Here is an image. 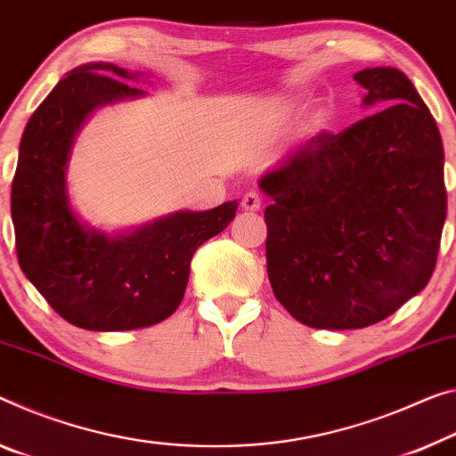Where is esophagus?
I'll return each mask as SVG.
<instances>
[{"instance_id": "1", "label": "esophagus", "mask_w": 456, "mask_h": 456, "mask_svg": "<svg viewBox=\"0 0 456 456\" xmlns=\"http://www.w3.org/2000/svg\"><path fill=\"white\" fill-rule=\"evenodd\" d=\"M241 208H243V211H259V208H262V197H259L257 192L243 194Z\"/></svg>"}]
</instances>
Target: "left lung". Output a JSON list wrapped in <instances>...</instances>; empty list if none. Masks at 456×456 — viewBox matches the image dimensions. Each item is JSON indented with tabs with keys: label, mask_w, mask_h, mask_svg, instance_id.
Segmentation results:
<instances>
[{
	"label": "left lung",
	"mask_w": 456,
	"mask_h": 456,
	"mask_svg": "<svg viewBox=\"0 0 456 456\" xmlns=\"http://www.w3.org/2000/svg\"><path fill=\"white\" fill-rule=\"evenodd\" d=\"M353 78L384 110L259 180L272 290L313 329H363L406 305L430 281L446 219L443 137L414 85L392 67Z\"/></svg>",
	"instance_id": "obj_1"
}]
</instances>
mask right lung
<instances>
[{"label":"right lung","mask_w":456,"mask_h":456,"mask_svg":"<svg viewBox=\"0 0 456 456\" xmlns=\"http://www.w3.org/2000/svg\"><path fill=\"white\" fill-rule=\"evenodd\" d=\"M137 75L111 62L70 70L32 113L20 142L12 183L20 267L64 321L86 330H134L168 319L183 302L194 251L237 211V200H229L115 237L77 219L67 194L72 142L97 107L146 95L119 81Z\"/></svg>","instance_id":"obj_1"}]
</instances>
